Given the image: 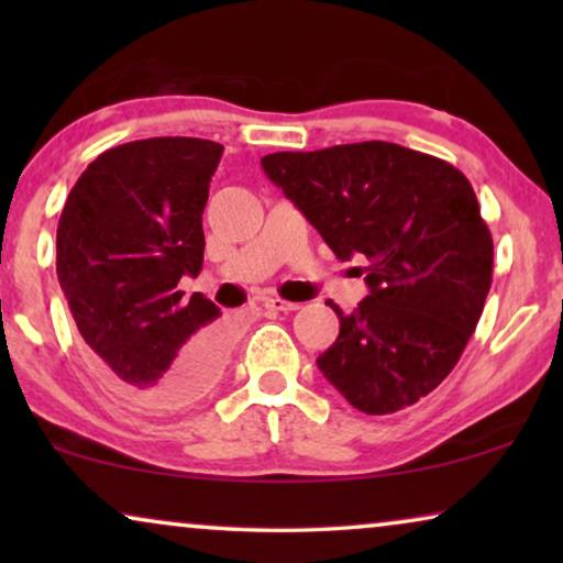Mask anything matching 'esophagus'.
<instances>
[{"mask_svg": "<svg viewBox=\"0 0 563 563\" xmlns=\"http://www.w3.org/2000/svg\"><path fill=\"white\" fill-rule=\"evenodd\" d=\"M264 307H266V310H274V312H291V310H299L297 302H287V299H282V297H268V299H264Z\"/></svg>", "mask_w": 563, "mask_h": 563, "instance_id": "34e87169", "label": "esophagus"}]
</instances>
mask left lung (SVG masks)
<instances>
[{"instance_id":"obj_1","label":"left lung","mask_w":563,"mask_h":563,"mask_svg":"<svg viewBox=\"0 0 563 563\" xmlns=\"http://www.w3.org/2000/svg\"><path fill=\"white\" fill-rule=\"evenodd\" d=\"M268 179L341 261L366 258L368 297L343 314L318 368L366 415L415 405L459 364L492 287L495 245L456 166L366 141L268 153Z\"/></svg>"}]
</instances>
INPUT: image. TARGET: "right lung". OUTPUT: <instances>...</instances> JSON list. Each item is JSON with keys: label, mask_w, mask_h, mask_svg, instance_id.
<instances>
[{"label": "right lung", "mask_w": 563, "mask_h": 563, "mask_svg": "<svg viewBox=\"0 0 563 563\" xmlns=\"http://www.w3.org/2000/svg\"><path fill=\"white\" fill-rule=\"evenodd\" d=\"M222 145L148 137L110 148L74 184L56 233V274L84 356L137 410L197 402L220 379V310L179 279L202 272V212Z\"/></svg>", "instance_id": "1"}]
</instances>
